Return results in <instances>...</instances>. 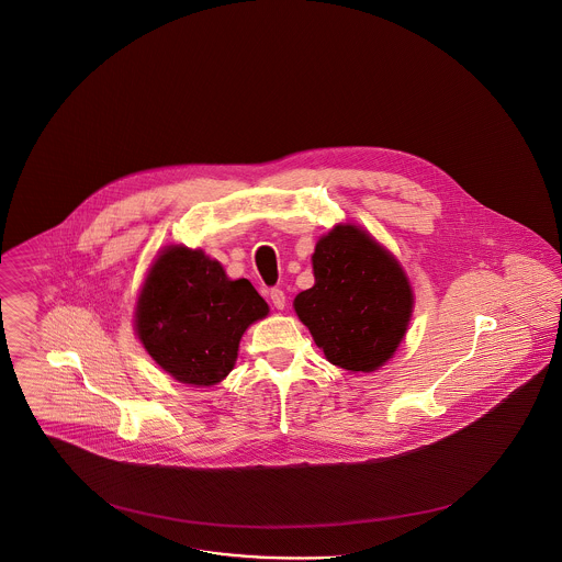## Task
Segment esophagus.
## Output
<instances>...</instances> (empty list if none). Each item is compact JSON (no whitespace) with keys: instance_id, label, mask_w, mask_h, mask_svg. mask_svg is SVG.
Instances as JSON below:
<instances>
[{"instance_id":"34e87169","label":"esophagus","mask_w":562,"mask_h":562,"mask_svg":"<svg viewBox=\"0 0 562 562\" xmlns=\"http://www.w3.org/2000/svg\"><path fill=\"white\" fill-rule=\"evenodd\" d=\"M268 295H270V302H272V306H274V308H279V311H281V308H285V292H283V290L272 288Z\"/></svg>"}]
</instances>
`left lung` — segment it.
I'll return each instance as SVG.
<instances>
[{
	"mask_svg": "<svg viewBox=\"0 0 562 562\" xmlns=\"http://www.w3.org/2000/svg\"><path fill=\"white\" fill-rule=\"evenodd\" d=\"M315 285L294 308L329 363L372 372L395 353L411 322L413 292L404 270L357 226H336L313 254Z\"/></svg>",
	"mask_w": 562,
	"mask_h": 562,
	"instance_id": "1",
	"label": "left lung"
}]
</instances>
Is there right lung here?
<instances>
[{
	"instance_id": "obj_1",
	"label": "right lung",
	"mask_w": 562,
	"mask_h": 562,
	"mask_svg": "<svg viewBox=\"0 0 562 562\" xmlns=\"http://www.w3.org/2000/svg\"><path fill=\"white\" fill-rule=\"evenodd\" d=\"M267 313L247 279L231 281L203 251L169 247L139 295L137 334L171 376L207 386L233 370L243 331Z\"/></svg>"
}]
</instances>
